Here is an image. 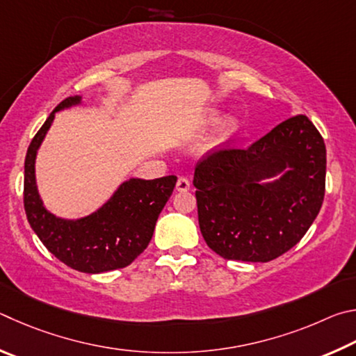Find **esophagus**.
I'll return each mask as SVG.
<instances>
[{
	"label": "esophagus",
	"mask_w": 356,
	"mask_h": 356,
	"mask_svg": "<svg viewBox=\"0 0 356 356\" xmlns=\"http://www.w3.org/2000/svg\"><path fill=\"white\" fill-rule=\"evenodd\" d=\"M191 189V181L188 178H184V177H181V178H178V181H177V191L178 192H188Z\"/></svg>",
	"instance_id": "obj_1"
}]
</instances>
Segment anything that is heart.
<instances>
[{
	"mask_svg": "<svg viewBox=\"0 0 356 356\" xmlns=\"http://www.w3.org/2000/svg\"><path fill=\"white\" fill-rule=\"evenodd\" d=\"M216 118H217V114H214V112H213V114H211V115L208 117V120L213 122V120H216ZM234 124H236V122L233 120V118H227V120L223 122V129H225V131H232V129L234 128Z\"/></svg>",
	"mask_w": 356,
	"mask_h": 356,
	"instance_id": "b5f03b06",
	"label": "heart"
}]
</instances>
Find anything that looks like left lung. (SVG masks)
<instances>
[{
    "instance_id": "8db88e82",
    "label": "left lung",
    "mask_w": 356,
    "mask_h": 356,
    "mask_svg": "<svg viewBox=\"0 0 356 356\" xmlns=\"http://www.w3.org/2000/svg\"><path fill=\"white\" fill-rule=\"evenodd\" d=\"M325 168V143L307 115L288 118L245 149L208 156L194 173L203 239L225 259L282 257L319 214Z\"/></svg>"
}]
</instances>
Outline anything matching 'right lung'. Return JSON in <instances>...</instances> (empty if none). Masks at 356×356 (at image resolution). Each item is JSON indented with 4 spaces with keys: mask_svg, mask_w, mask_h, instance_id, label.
I'll list each match as a JSON object with an SVG mask.
<instances>
[{
    "mask_svg": "<svg viewBox=\"0 0 356 356\" xmlns=\"http://www.w3.org/2000/svg\"><path fill=\"white\" fill-rule=\"evenodd\" d=\"M83 104L68 97L34 136L24 159V211L42 244L62 263L84 273H103L129 266L153 238L156 220L177 184V177L129 178L95 213L64 219L48 211L37 189L35 159L56 112Z\"/></svg>",
    "mask_w": 356,
    "mask_h": 356,
    "instance_id": "add662e5",
    "label": "right lung"
}]
</instances>
